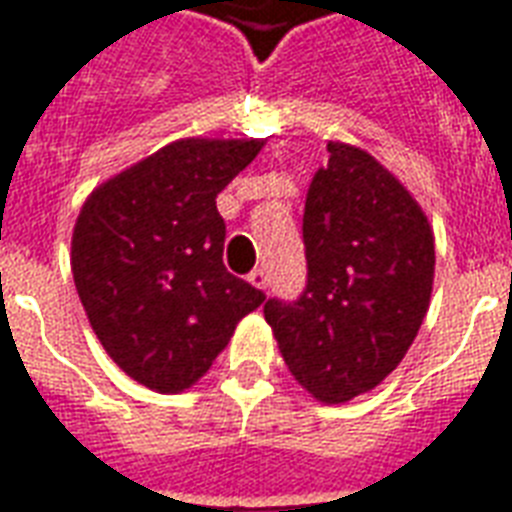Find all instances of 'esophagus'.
Segmentation results:
<instances>
[{
	"mask_svg": "<svg viewBox=\"0 0 512 512\" xmlns=\"http://www.w3.org/2000/svg\"><path fill=\"white\" fill-rule=\"evenodd\" d=\"M248 281L256 286V289H267V272L264 270H253L251 275H248Z\"/></svg>",
	"mask_w": 512,
	"mask_h": 512,
	"instance_id": "obj_1",
	"label": "esophagus"
}]
</instances>
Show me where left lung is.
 Returning a JSON list of instances; mask_svg holds the SVG:
<instances>
[{"mask_svg": "<svg viewBox=\"0 0 512 512\" xmlns=\"http://www.w3.org/2000/svg\"><path fill=\"white\" fill-rule=\"evenodd\" d=\"M313 174L297 300H267L283 360L324 404L374 390L404 360L431 302L434 231L412 193L365 149L330 141Z\"/></svg>", "mask_w": 512, "mask_h": 512, "instance_id": "obj_1", "label": "left lung"}]
</instances>
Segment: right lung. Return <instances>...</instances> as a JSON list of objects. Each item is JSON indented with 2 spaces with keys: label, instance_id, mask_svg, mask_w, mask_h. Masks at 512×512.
<instances>
[{
  "label": "right lung",
  "instance_id": "obj_1",
  "mask_svg": "<svg viewBox=\"0 0 512 512\" xmlns=\"http://www.w3.org/2000/svg\"><path fill=\"white\" fill-rule=\"evenodd\" d=\"M264 141L182 138L103 182L73 229V281L108 357L179 393L210 371L264 292L223 264L215 199Z\"/></svg>",
  "mask_w": 512,
  "mask_h": 512
}]
</instances>
